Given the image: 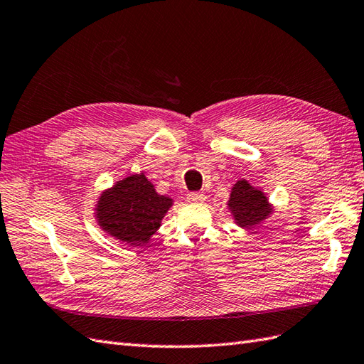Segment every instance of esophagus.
Instances as JSON below:
<instances>
[{
    "mask_svg": "<svg viewBox=\"0 0 364 364\" xmlns=\"http://www.w3.org/2000/svg\"><path fill=\"white\" fill-rule=\"evenodd\" d=\"M188 200L192 203H203L206 200V196L203 192H191L188 193Z\"/></svg>",
    "mask_w": 364,
    "mask_h": 364,
    "instance_id": "1",
    "label": "esophagus"
}]
</instances>
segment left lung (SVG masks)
I'll return each mask as SVG.
<instances>
[{
    "instance_id": "left-lung-1",
    "label": "left lung",
    "mask_w": 364,
    "mask_h": 364,
    "mask_svg": "<svg viewBox=\"0 0 364 364\" xmlns=\"http://www.w3.org/2000/svg\"><path fill=\"white\" fill-rule=\"evenodd\" d=\"M228 208L235 223L242 228L256 226L272 214V205L268 203L265 193L252 188L247 180H239L234 184Z\"/></svg>"
}]
</instances>
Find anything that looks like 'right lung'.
<instances>
[{
	"label": "right lung",
	"instance_id": "1",
	"mask_svg": "<svg viewBox=\"0 0 364 364\" xmlns=\"http://www.w3.org/2000/svg\"><path fill=\"white\" fill-rule=\"evenodd\" d=\"M172 206V198L156 193L144 173L117 181L100 196L96 208L99 226L130 247L149 243L163 217Z\"/></svg>",
	"mask_w": 364,
	"mask_h": 364
}]
</instances>
